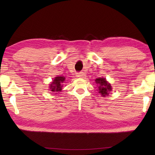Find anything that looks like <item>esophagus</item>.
Returning a JSON list of instances; mask_svg holds the SVG:
<instances>
[{
    "label": "esophagus",
    "mask_w": 155,
    "mask_h": 155,
    "mask_svg": "<svg viewBox=\"0 0 155 155\" xmlns=\"http://www.w3.org/2000/svg\"><path fill=\"white\" fill-rule=\"evenodd\" d=\"M77 77L78 78H84L86 77V74L84 72H79V73H77Z\"/></svg>",
    "instance_id": "34e87169"
}]
</instances>
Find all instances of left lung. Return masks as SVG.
I'll return each mask as SVG.
<instances>
[{
  "label": "left lung",
  "mask_w": 155,
  "mask_h": 155,
  "mask_svg": "<svg viewBox=\"0 0 155 155\" xmlns=\"http://www.w3.org/2000/svg\"><path fill=\"white\" fill-rule=\"evenodd\" d=\"M96 83L98 84V90L102 97H106L109 94V92L112 90V87L110 83L107 81L104 78H98L95 80Z\"/></svg>",
  "instance_id": "obj_1"
}]
</instances>
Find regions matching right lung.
<instances>
[{
	"label": "right lung",
	"instance_id": "1",
	"mask_svg": "<svg viewBox=\"0 0 155 155\" xmlns=\"http://www.w3.org/2000/svg\"><path fill=\"white\" fill-rule=\"evenodd\" d=\"M64 81L65 78L64 77L58 76V77H55L51 84H50V86H49L51 91L55 93H58L59 92H61L62 89Z\"/></svg>",
	"mask_w": 155,
	"mask_h": 155
}]
</instances>
